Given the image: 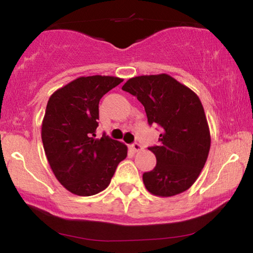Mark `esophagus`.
I'll return each mask as SVG.
<instances>
[{
    "mask_svg": "<svg viewBox=\"0 0 253 253\" xmlns=\"http://www.w3.org/2000/svg\"><path fill=\"white\" fill-rule=\"evenodd\" d=\"M131 150H132L133 152H139V151L143 150V146H141L140 144L134 143V144L131 145Z\"/></svg>",
    "mask_w": 253,
    "mask_h": 253,
    "instance_id": "obj_1",
    "label": "esophagus"
}]
</instances>
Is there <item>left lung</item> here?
I'll return each mask as SVG.
<instances>
[{
  "label": "left lung",
  "mask_w": 253,
  "mask_h": 253,
  "mask_svg": "<svg viewBox=\"0 0 253 253\" xmlns=\"http://www.w3.org/2000/svg\"><path fill=\"white\" fill-rule=\"evenodd\" d=\"M122 89L141 102L148 124L161 126L159 146L148 147L157 166L143 174L145 188L159 197L186 191L198 178L211 147L210 127L198 95L166 74L130 78Z\"/></svg>",
  "instance_id": "obj_1"
}]
</instances>
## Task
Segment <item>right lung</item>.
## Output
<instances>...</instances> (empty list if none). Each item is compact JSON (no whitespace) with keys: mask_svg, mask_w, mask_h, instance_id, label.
Listing matches in <instances>:
<instances>
[{"mask_svg":"<svg viewBox=\"0 0 253 253\" xmlns=\"http://www.w3.org/2000/svg\"><path fill=\"white\" fill-rule=\"evenodd\" d=\"M123 82L113 76L79 77L48 100L41 138L57 181L77 196H93L109 185L127 147L105 133L98 139L100 99Z\"/></svg>","mask_w":253,"mask_h":253,"instance_id":"obj_1","label":"right lung"}]
</instances>
